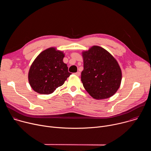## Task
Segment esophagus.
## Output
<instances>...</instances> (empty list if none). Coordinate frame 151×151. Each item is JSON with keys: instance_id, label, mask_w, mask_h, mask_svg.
<instances>
[{"instance_id": "34e87169", "label": "esophagus", "mask_w": 151, "mask_h": 151, "mask_svg": "<svg viewBox=\"0 0 151 151\" xmlns=\"http://www.w3.org/2000/svg\"><path fill=\"white\" fill-rule=\"evenodd\" d=\"M75 75H76V76H79L80 75H81V73H80L79 72H77L76 73H75Z\"/></svg>"}]
</instances>
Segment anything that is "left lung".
Returning <instances> with one entry per match:
<instances>
[{
    "mask_svg": "<svg viewBox=\"0 0 151 151\" xmlns=\"http://www.w3.org/2000/svg\"><path fill=\"white\" fill-rule=\"evenodd\" d=\"M83 87L95 99L112 96L118 90L122 79L120 67L115 58L104 48L94 46L82 52Z\"/></svg>",
    "mask_w": 151,
    "mask_h": 151,
    "instance_id": "obj_1",
    "label": "left lung"
}]
</instances>
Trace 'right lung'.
Masks as SVG:
<instances>
[{
  "label": "right lung",
  "instance_id": "right-lung-1",
  "mask_svg": "<svg viewBox=\"0 0 151 151\" xmlns=\"http://www.w3.org/2000/svg\"><path fill=\"white\" fill-rule=\"evenodd\" d=\"M64 57L63 52L50 48L36 57L29 72V83L35 91L49 94L63 85L71 75L63 61Z\"/></svg>",
  "mask_w": 151,
  "mask_h": 151
}]
</instances>
